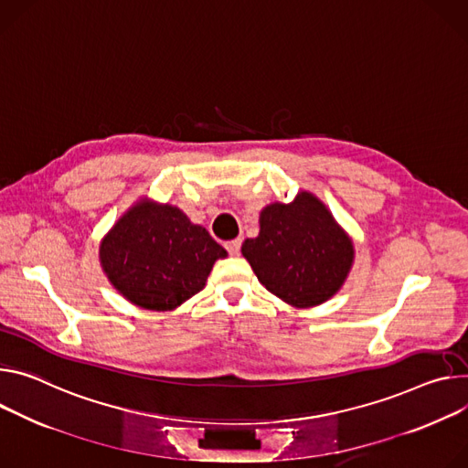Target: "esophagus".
<instances>
[{
    "label": "esophagus",
    "instance_id": "obj_1",
    "mask_svg": "<svg viewBox=\"0 0 468 468\" xmlns=\"http://www.w3.org/2000/svg\"><path fill=\"white\" fill-rule=\"evenodd\" d=\"M226 250L231 253V256H237L239 250H240V239H235V240L226 242Z\"/></svg>",
    "mask_w": 468,
    "mask_h": 468
}]
</instances>
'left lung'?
I'll return each mask as SVG.
<instances>
[{
    "label": "left lung",
    "instance_id": "8db88e82",
    "mask_svg": "<svg viewBox=\"0 0 468 468\" xmlns=\"http://www.w3.org/2000/svg\"><path fill=\"white\" fill-rule=\"evenodd\" d=\"M240 251L267 291L292 308L330 301L355 263L353 239L308 190L263 207L260 235L246 239Z\"/></svg>",
    "mask_w": 468,
    "mask_h": 468
}]
</instances>
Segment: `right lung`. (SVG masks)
I'll use <instances>...</instances> for the list:
<instances>
[{
    "mask_svg": "<svg viewBox=\"0 0 468 468\" xmlns=\"http://www.w3.org/2000/svg\"><path fill=\"white\" fill-rule=\"evenodd\" d=\"M228 251L169 203L140 197L126 208L99 246L101 267L131 304L169 312L199 292Z\"/></svg>",
    "mask_w": 468,
    "mask_h": 468,
    "instance_id": "1",
    "label": "right lung"
}]
</instances>
